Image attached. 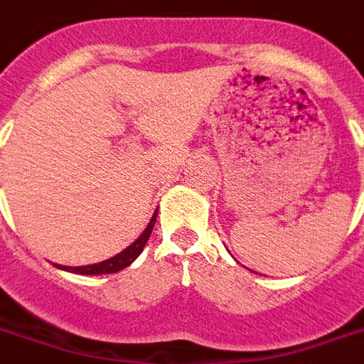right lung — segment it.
I'll list each match as a JSON object with an SVG mask.
<instances>
[{"label":"right lung","mask_w":364,"mask_h":364,"mask_svg":"<svg viewBox=\"0 0 364 364\" xmlns=\"http://www.w3.org/2000/svg\"><path fill=\"white\" fill-rule=\"evenodd\" d=\"M155 220H156V213L153 215L151 223L147 224V228L144 230L140 237L136 239L134 243L131 247H127L123 252H119L117 256L110 259H105V262H100V264H93V265H82V267H67V265H58L59 269H63V271H69V273H78V274H106V273H117L121 269L129 267V265L134 262L140 252L144 250L146 247L147 239L151 235L153 232V226H155Z\"/></svg>","instance_id":"1"}]
</instances>
